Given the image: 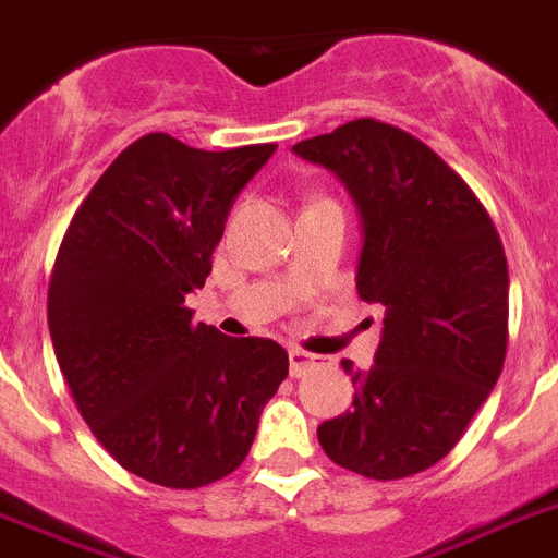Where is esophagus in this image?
Segmentation results:
<instances>
[{"mask_svg": "<svg viewBox=\"0 0 558 558\" xmlns=\"http://www.w3.org/2000/svg\"><path fill=\"white\" fill-rule=\"evenodd\" d=\"M288 362H291V376H303L305 371H312L314 364V355L303 353V350H288Z\"/></svg>", "mask_w": 558, "mask_h": 558, "instance_id": "esophagus-1", "label": "esophagus"}]
</instances>
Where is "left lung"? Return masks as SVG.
<instances>
[{"label":"left lung","mask_w":558,"mask_h":558,"mask_svg":"<svg viewBox=\"0 0 558 558\" xmlns=\"http://www.w3.org/2000/svg\"><path fill=\"white\" fill-rule=\"evenodd\" d=\"M341 179L362 226L355 288L385 308L353 405L317 426L335 464L403 480L441 462L488 400L506 359L509 267L483 203L397 125L353 120L294 146Z\"/></svg>","instance_id":"1"}]
</instances>
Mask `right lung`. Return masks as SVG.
<instances>
[{
	"instance_id": "right-lung-1",
	"label": "right lung",
	"mask_w": 558,
	"mask_h": 558,
	"mask_svg": "<svg viewBox=\"0 0 558 558\" xmlns=\"http://www.w3.org/2000/svg\"><path fill=\"white\" fill-rule=\"evenodd\" d=\"M276 144L205 153L146 135L75 211L49 282V335L78 412L125 471L167 488L244 462L288 376L270 338L191 324L226 217Z\"/></svg>"
}]
</instances>
